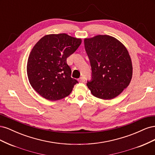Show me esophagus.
Instances as JSON below:
<instances>
[{
	"mask_svg": "<svg viewBox=\"0 0 155 155\" xmlns=\"http://www.w3.org/2000/svg\"><path fill=\"white\" fill-rule=\"evenodd\" d=\"M78 81H79V82H81V83H83V82L85 81V78H84L81 77V78H79V79H78Z\"/></svg>",
	"mask_w": 155,
	"mask_h": 155,
	"instance_id": "1",
	"label": "esophagus"
}]
</instances>
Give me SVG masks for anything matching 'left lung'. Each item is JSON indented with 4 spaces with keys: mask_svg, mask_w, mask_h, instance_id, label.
I'll return each mask as SVG.
<instances>
[{
    "mask_svg": "<svg viewBox=\"0 0 155 155\" xmlns=\"http://www.w3.org/2000/svg\"><path fill=\"white\" fill-rule=\"evenodd\" d=\"M84 44L92 69L88 88L96 97L113 99L129 86L132 78L127 50L118 40L107 35L85 39Z\"/></svg>",
    "mask_w": 155,
    "mask_h": 155,
    "instance_id": "left-lung-1",
    "label": "left lung"
}]
</instances>
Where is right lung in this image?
<instances>
[{
  "label": "right lung",
  "instance_id": "add662e5",
  "mask_svg": "<svg viewBox=\"0 0 155 155\" xmlns=\"http://www.w3.org/2000/svg\"><path fill=\"white\" fill-rule=\"evenodd\" d=\"M81 39L66 34L44 36L32 48L27 63L31 86L50 101L68 96L78 81L71 78L67 59L76 51Z\"/></svg>",
  "mask_w": 155,
  "mask_h": 155
}]
</instances>
